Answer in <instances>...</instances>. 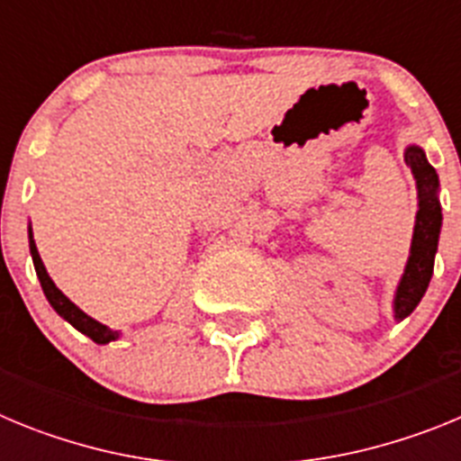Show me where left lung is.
<instances>
[{"instance_id":"left-lung-1","label":"left lung","mask_w":461,"mask_h":461,"mask_svg":"<svg viewBox=\"0 0 461 461\" xmlns=\"http://www.w3.org/2000/svg\"><path fill=\"white\" fill-rule=\"evenodd\" d=\"M406 166L418 186V214H415L413 240H411V256L406 260L404 275L399 279L394 293V319H406L425 295L434 272V256H437L438 235H441V203H438V175L427 161L425 152L418 145H409L404 152Z\"/></svg>"}]
</instances>
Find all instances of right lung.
Wrapping results in <instances>:
<instances>
[{
	"mask_svg": "<svg viewBox=\"0 0 461 461\" xmlns=\"http://www.w3.org/2000/svg\"><path fill=\"white\" fill-rule=\"evenodd\" d=\"M30 251H32V260H34L36 276H39V281H41V288H43V293H46L50 307L55 309V312L59 313L64 321H68L73 328L80 330L83 335H87L89 339L96 341V344H108V341H113L120 337V332H117V330H110L108 325L99 323V321H94L92 316H87L83 309L76 307V304H73L71 300H68V297L55 286V281L50 279V275H48L46 266H43V260H41V256H39V249H36L32 228H30Z\"/></svg>",
	"mask_w": 461,
	"mask_h": 461,
	"instance_id": "add662e5",
	"label": "right lung"
}]
</instances>
